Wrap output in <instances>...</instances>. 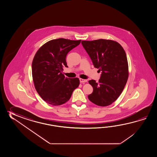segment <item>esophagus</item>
Returning <instances> with one entry per match:
<instances>
[{
  "label": "esophagus",
  "mask_w": 157,
  "mask_h": 157,
  "mask_svg": "<svg viewBox=\"0 0 157 157\" xmlns=\"http://www.w3.org/2000/svg\"><path fill=\"white\" fill-rule=\"evenodd\" d=\"M80 82H81V83H85V82H87V80H84L83 78H80Z\"/></svg>",
  "instance_id": "1"
}]
</instances>
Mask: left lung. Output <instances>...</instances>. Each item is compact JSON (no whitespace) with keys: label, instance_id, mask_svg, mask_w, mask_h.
Returning <instances> with one entry per match:
<instances>
[{"label":"left lung","instance_id":"left-lung-1","mask_svg":"<svg viewBox=\"0 0 157 157\" xmlns=\"http://www.w3.org/2000/svg\"><path fill=\"white\" fill-rule=\"evenodd\" d=\"M94 67L101 71L98 82L89 81L93 92L89 99L100 107L113 103L120 97L128 77V65L124 48L117 41L98 39L82 41Z\"/></svg>","mask_w":157,"mask_h":157}]
</instances>
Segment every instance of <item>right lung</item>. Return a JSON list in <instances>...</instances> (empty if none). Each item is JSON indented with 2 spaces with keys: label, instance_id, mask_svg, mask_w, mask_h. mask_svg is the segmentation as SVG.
Wrapping results in <instances>:
<instances>
[{
  "label": "right lung",
  "instance_id": "right-lung-1",
  "mask_svg": "<svg viewBox=\"0 0 157 157\" xmlns=\"http://www.w3.org/2000/svg\"><path fill=\"white\" fill-rule=\"evenodd\" d=\"M81 41L63 38L50 40L35 54L32 63L33 83L37 93L47 103L56 106L66 103L79 86L78 78L65 77L62 71L64 66L67 67V54Z\"/></svg>",
  "mask_w": 157,
  "mask_h": 157
}]
</instances>
